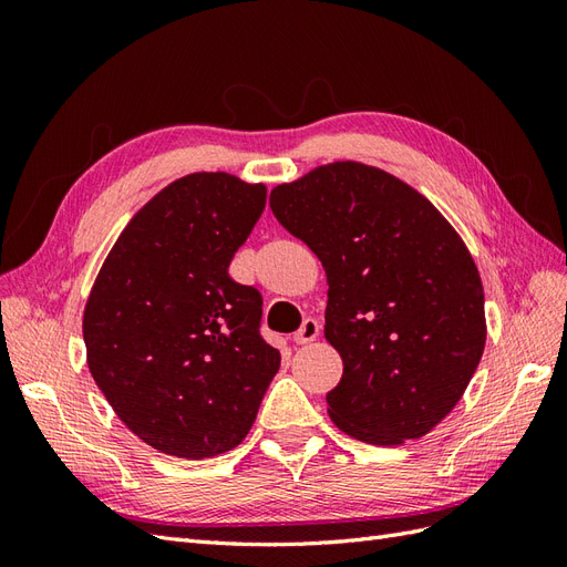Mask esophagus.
Returning a JSON list of instances; mask_svg holds the SVG:
<instances>
[{
    "mask_svg": "<svg viewBox=\"0 0 567 567\" xmlns=\"http://www.w3.org/2000/svg\"><path fill=\"white\" fill-rule=\"evenodd\" d=\"M321 331V323L317 319H305L300 329L293 333V340L298 346H305V342H312Z\"/></svg>",
    "mask_w": 567,
    "mask_h": 567,
    "instance_id": "34e87169",
    "label": "esophagus"
}]
</instances>
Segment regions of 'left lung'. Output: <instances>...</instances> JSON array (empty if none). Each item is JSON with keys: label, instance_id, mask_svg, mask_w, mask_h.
Listing matches in <instances>:
<instances>
[{"label": "left lung", "instance_id": "left-lung-1", "mask_svg": "<svg viewBox=\"0 0 567 567\" xmlns=\"http://www.w3.org/2000/svg\"><path fill=\"white\" fill-rule=\"evenodd\" d=\"M269 205L329 281L323 336L342 359L331 421L381 447L431 433L487 338L483 281L456 229L414 186L354 161L274 186Z\"/></svg>", "mask_w": 567, "mask_h": 567}]
</instances>
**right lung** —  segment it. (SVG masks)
<instances>
[{"instance_id": "1", "label": "right lung", "mask_w": 567, "mask_h": 567, "mask_svg": "<svg viewBox=\"0 0 567 567\" xmlns=\"http://www.w3.org/2000/svg\"><path fill=\"white\" fill-rule=\"evenodd\" d=\"M267 203L229 173L175 179L136 213L82 315L87 367L148 447L210 458L241 444L281 354L260 338L262 296L229 277Z\"/></svg>"}]
</instances>
